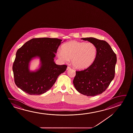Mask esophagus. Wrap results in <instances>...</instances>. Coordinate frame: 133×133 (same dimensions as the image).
Segmentation results:
<instances>
[{
	"label": "esophagus",
	"mask_w": 133,
	"mask_h": 133,
	"mask_svg": "<svg viewBox=\"0 0 133 133\" xmlns=\"http://www.w3.org/2000/svg\"><path fill=\"white\" fill-rule=\"evenodd\" d=\"M71 69V68L70 67V66H68L67 68V70H70Z\"/></svg>",
	"instance_id": "obj_1"
}]
</instances>
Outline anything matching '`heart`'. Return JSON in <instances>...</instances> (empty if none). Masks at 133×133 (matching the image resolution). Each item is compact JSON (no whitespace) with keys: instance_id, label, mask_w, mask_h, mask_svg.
Here are the masks:
<instances>
[{"instance_id":"b5f03b06","label":"heart","mask_w":133,"mask_h":133,"mask_svg":"<svg viewBox=\"0 0 133 133\" xmlns=\"http://www.w3.org/2000/svg\"><path fill=\"white\" fill-rule=\"evenodd\" d=\"M57 57L63 62L70 59L76 69L84 70L93 63L97 55V48L92 43L71 41L63 44L61 50L57 52Z\"/></svg>"}]
</instances>
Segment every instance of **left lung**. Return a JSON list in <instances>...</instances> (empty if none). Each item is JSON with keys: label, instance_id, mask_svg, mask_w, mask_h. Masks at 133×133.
Listing matches in <instances>:
<instances>
[{"label": "left lung", "instance_id": "obj_1", "mask_svg": "<svg viewBox=\"0 0 133 133\" xmlns=\"http://www.w3.org/2000/svg\"><path fill=\"white\" fill-rule=\"evenodd\" d=\"M81 39L96 46L97 55L90 67L83 70L76 71L73 82L76 90L81 94L94 96L104 91L113 80L117 58L107 42L94 37Z\"/></svg>", "mask_w": 133, "mask_h": 133}]
</instances>
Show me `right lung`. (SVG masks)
<instances>
[{
    "label": "right lung",
    "instance_id": "1",
    "mask_svg": "<svg viewBox=\"0 0 133 133\" xmlns=\"http://www.w3.org/2000/svg\"><path fill=\"white\" fill-rule=\"evenodd\" d=\"M62 40L55 38H32L17 51L12 66L16 85L31 95H39L48 91L57 77L67 66L59 65L54 62L55 54ZM39 58L40 67L35 71L29 70V63Z\"/></svg>",
    "mask_w": 133,
    "mask_h": 133
}]
</instances>
